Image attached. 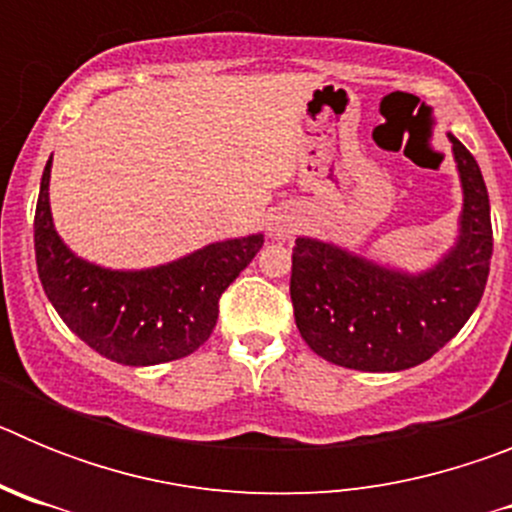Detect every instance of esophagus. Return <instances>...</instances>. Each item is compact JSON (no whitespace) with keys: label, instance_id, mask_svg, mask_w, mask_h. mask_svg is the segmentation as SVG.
<instances>
[{"label":"esophagus","instance_id":"1","mask_svg":"<svg viewBox=\"0 0 512 512\" xmlns=\"http://www.w3.org/2000/svg\"><path fill=\"white\" fill-rule=\"evenodd\" d=\"M300 230V220L292 215H287V212H279V215L271 217L269 223V235L271 238H279V241H287V238H292V235Z\"/></svg>","mask_w":512,"mask_h":512}]
</instances>
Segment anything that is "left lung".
<instances>
[{
	"label": "left lung",
	"instance_id": "8db88e82",
	"mask_svg": "<svg viewBox=\"0 0 512 512\" xmlns=\"http://www.w3.org/2000/svg\"><path fill=\"white\" fill-rule=\"evenodd\" d=\"M464 207L459 241L433 269H387L333 243L297 238L289 295L307 346L359 372H402L431 359L482 300L492 259L490 197L472 153L454 135Z\"/></svg>",
	"mask_w": 512,
	"mask_h": 512
}]
</instances>
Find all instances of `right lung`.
<instances>
[{
    "label": "right lung",
    "instance_id": "obj_1",
    "mask_svg": "<svg viewBox=\"0 0 512 512\" xmlns=\"http://www.w3.org/2000/svg\"><path fill=\"white\" fill-rule=\"evenodd\" d=\"M51 158L35 207V261L40 284L63 323L97 354L125 366L194 354L215 328L220 295L251 264L264 235L210 243L156 269H102L71 253L53 228Z\"/></svg>",
    "mask_w": 512,
    "mask_h": 512
}]
</instances>
